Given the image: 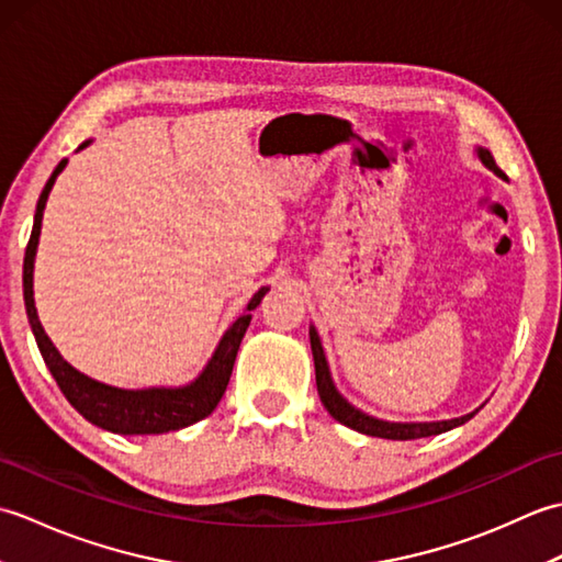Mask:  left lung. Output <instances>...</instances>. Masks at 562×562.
<instances>
[{"label": "left lung", "mask_w": 562, "mask_h": 562, "mask_svg": "<svg viewBox=\"0 0 562 562\" xmlns=\"http://www.w3.org/2000/svg\"><path fill=\"white\" fill-rule=\"evenodd\" d=\"M479 157L483 159L487 169H493L497 176L505 178V173L497 169V164H495L491 151L479 149ZM308 338H312V352H314V367H316V386H318L321 403L326 405V411L333 417H336L338 423L357 429V432L369 435V437L405 441V439H420V437L441 435L451 427H459L463 423H469L473 417V413H471V415L453 417V420H441V423H384V420H376V417H369L357 408H352V405L336 391V386H333L330 374H328V364H326V355H324V348H321L318 333L314 328L308 330Z\"/></svg>", "instance_id": "obj_1"}]
</instances>
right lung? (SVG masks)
I'll list each match as a JSON object with an SVG mask.
<instances>
[{"mask_svg": "<svg viewBox=\"0 0 562 562\" xmlns=\"http://www.w3.org/2000/svg\"><path fill=\"white\" fill-rule=\"evenodd\" d=\"M87 145L89 142H83L79 149H83ZM65 164L67 159L59 161L55 166L53 176L47 178V183L38 198V207H35V220H33V232L26 246V256H23V302H26L29 324L47 369H50L59 391H63L65 398L71 403V408L79 411V415L87 417L89 423L109 429V432L161 435V432H171V429H181L202 420V417H207L214 408H217V403L222 401L226 391V384H229L238 345H241L244 333L250 324V314H244L234 321V326L224 333L220 348L214 352L205 372H202L193 384L183 389L123 391V389L99 384V381L83 376L75 367L67 364L55 350L50 338L45 336L33 304V258H35V246H38L41 220H43L47 193H50L55 178L65 169ZM266 292L268 288H260L254 294V300L248 304V312H254Z\"/></svg>", "mask_w": 562, "mask_h": 562, "instance_id": "add662e5", "label": "right lung"}]
</instances>
